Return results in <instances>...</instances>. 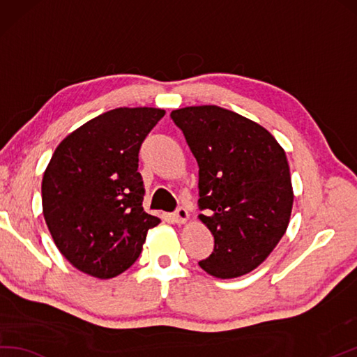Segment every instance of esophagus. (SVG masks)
<instances>
[{
	"label": "esophagus",
	"instance_id": "34e87169",
	"mask_svg": "<svg viewBox=\"0 0 357 357\" xmlns=\"http://www.w3.org/2000/svg\"><path fill=\"white\" fill-rule=\"evenodd\" d=\"M172 218H174V221H176V223H185V221L189 218V213L185 208H181V206H180V208H177L176 212L172 213Z\"/></svg>",
	"mask_w": 357,
	"mask_h": 357
}]
</instances>
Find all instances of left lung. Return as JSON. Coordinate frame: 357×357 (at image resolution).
<instances>
[{
    "label": "left lung",
    "mask_w": 357,
    "mask_h": 357,
    "mask_svg": "<svg viewBox=\"0 0 357 357\" xmlns=\"http://www.w3.org/2000/svg\"><path fill=\"white\" fill-rule=\"evenodd\" d=\"M171 119L199 163L200 220L213 235L199 266L221 280L252 272L289 226L286 153L263 126L217 105L174 109Z\"/></svg>",
    "instance_id": "8db88e82"
}]
</instances>
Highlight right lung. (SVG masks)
Returning a JSON list of instances; mask_svg holds the SVG:
<instances>
[{"mask_svg":"<svg viewBox=\"0 0 357 357\" xmlns=\"http://www.w3.org/2000/svg\"><path fill=\"white\" fill-rule=\"evenodd\" d=\"M165 116L158 108H116L61 142L43 178V212L59 252L77 271L113 278L134 264L148 229L139 169L144 140Z\"/></svg>","mask_w":357,"mask_h":357,"instance_id":"1","label":"right lung"}]
</instances>
